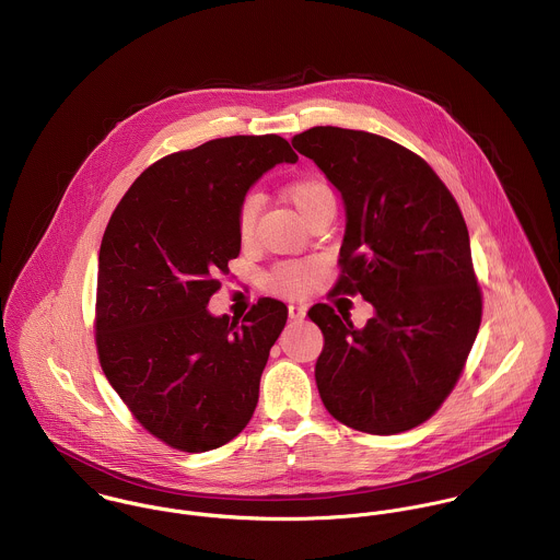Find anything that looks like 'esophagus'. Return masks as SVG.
I'll return each mask as SVG.
<instances>
[{
	"label": "esophagus",
	"mask_w": 560,
	"mask_h": 560,
	"mask_svg": "<svg viewBox=\"0 0 560 560\" xmlns=\"http://www.w3.org/2000/svg\"><path fill=\"white\" fill-rule=\"evenodd\" d=\"M289 317L293 320H302L306 317V306L304 304H289Z\"/></svg>",
	"instance_id": "esophagus-1"
}]
</instances>
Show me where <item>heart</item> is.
Wrapping results in <instances>:
<instances>
[{
    "mask_svg": "<svg viewBox=\"0 0 560 560\" xmlns=\"http://www.w3.org/2000/svg\"><path fill=\"white\" fill-rule=\"evenodd\" d=\"M289 200L295 205L300 215L308 222L313 215H317L325 207L336 205L334 191L329 189L327 183L319 178H306L298 180L289 187ZM262 207V198L258 194H247L240 205L237 213V229H240L241 240L247 241L254 233V224L258 218V211ZM317 278V267L313 262H291L280 267L273 273V284L287 293V295H302L308 291V287Z\"/></svg>",
    "mask_w": 560,
    "mask_h": 560,
    "instance_id": "b5f03b06",
    "label": "heart"
}]
</instances>
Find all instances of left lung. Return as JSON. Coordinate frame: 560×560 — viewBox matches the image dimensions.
<instances>
[{
  "label": "left lung",
  "instance_id": "obj_1",
  "mask_svg": "<svg viewBox=\"0 0 560 560\" xmlns=\"http://www.w3.org/2000/svg\"><path fill=\"white\" fill-rule=\"evenodd\" d=\"M291 142L345 205L336 291L375 308L364 327L327 304L308 311L325 340L315 366L320 400L364 433L413 429L448 397L479 331L464 215L424 161L382 136L313 127Z\"/></svg>",
  "mask_w": 560,
  "mask_h": 560
}]
</instances>
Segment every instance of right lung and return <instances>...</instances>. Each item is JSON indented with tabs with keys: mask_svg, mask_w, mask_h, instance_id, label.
I'll use <instances>...</instances> for the list:
<instances>
[{
	"mask_svg": "<svg viewBox=\"0 0 560 560\" xmlns=\"http://www.w3.org/2000/svg\"><path fill=\"white\" fill-rule=\"evenodd\" d=\"M298 155L280 136H233L147 167L98 249L96 349L103 373L161 442L205 453L249 422L269 349L289 308L262 298L240 320L211 295L237 258L249 187Z\"/></svg>",
	"mask_w": 560,
	"mask_h": 560,
	"instance_id": "right-lung-1",
	"label": "right lung"
}]
</instances>
